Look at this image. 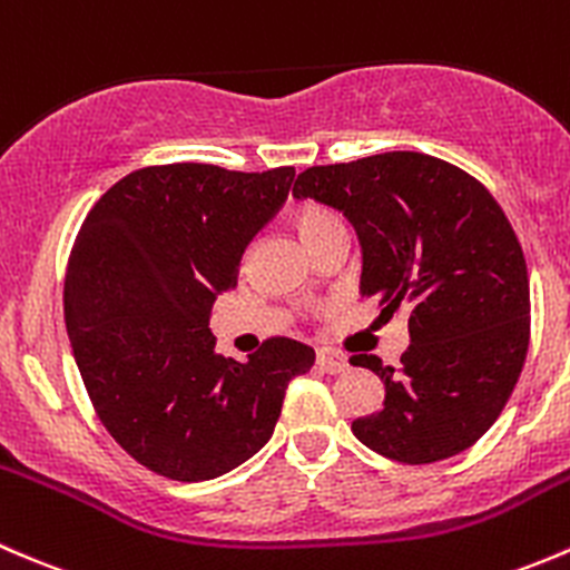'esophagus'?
Returning a JSON list of instances; mask_svg holds the SVG:
<instances>
[{"instance_id": "34e87169", "label": "esophagus", "mask_w": 570, "mask_h": 570, "mask_svg": "<svg viewBox=\"0 0 570 570\" xmlns=\"http://www.w3.org/2000/svg\"><path fill=\"white\" fill-rule=\"evenodd\" d=\"M318 367L326 373L348 371V356L337 348H318Z\"/></svg>"}]
</instances>
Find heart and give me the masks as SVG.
Returning <instances> with one entry per match:
<instances>
[{
	"instance_id": "obj_1",
	"label": "heart",
	"mask_w": 570,
	"mask_h": 570,
	"mask_svg": "<svg viewBox=\"0 0 570 570\" xmlns=\"http://www.w3.org/2000/svg\"><path fill=\"white\" fill-rule=\"evenodd\" d=\"M287 219H291L293 230H296V236L302 238V244L307 246V249H313L321 238H326L328 233H334L343 227V222L337 219V214H334V210H328L326 205H321V203L293 205Z\"/></svg>"
}]
</instances>
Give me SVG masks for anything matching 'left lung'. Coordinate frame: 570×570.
I'll return each instance as SVG.
<instances>
[{
	"label": "left lung",
	"mask_w": 570,
	"mask_h": 570,
	"mask_svg": "<svg viewBox=\"0 0 570 570\" xmlns=\"http://www.w3.org/2000/svg\"><path fill=\"white\" fill-rule=\"evenodd\" d=\"M296 199L354 225L362 296L409 315L401 367L351 356L384 381V409L351 422L365 448L433 463L472 448L500 416L530 345V277L508 216L480 180L412 150L309 167Z\"/></svg>",
	"instance_id": "left-lung-1"
}]
</instances>
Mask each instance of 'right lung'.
<instances>
[{"label":"right lung","instance_id":"obj_1","mask_svg":"<svg viewBox=\"0 0 570 570\" xmlns=\"http://www.w3.org/2000/svg\"><path fill=\"white\" fill-rule=\"evenodd\" d=\"M293 167L161 164L92 205L66 272V326L96 414L117 444L180 483L219 478L272 439L309 345L272 337L249 362L216 354L210 307L283 208Z\"/></svg>","mask_w":570,"mask_h":570}]
</instances>
